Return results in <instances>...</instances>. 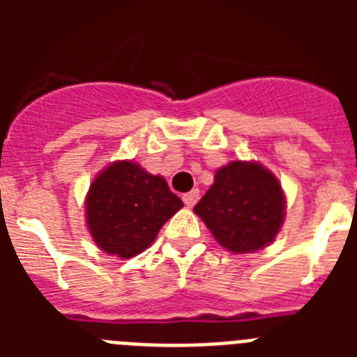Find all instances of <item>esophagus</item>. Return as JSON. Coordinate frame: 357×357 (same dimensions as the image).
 Listing matches in <instances>:
<instances>
[{
  "mask_svg": "<svg viewBox=\"0 0 357 357\" xmlns=\"http://www.w3.org/2000/svg\"><path fill=\"white\" fill-rule=\"evenodd\" d=\"M198 198H200V191H198V189H193V191L185 193L184 197H182V200H184V204L188 207H193L198 202Z\"/></svg>",
  "mask_w": 357,
  "mask_h": 357,
  "instance_id": "esophagus-1",
  "label": "esophagus"
}]
</instances>
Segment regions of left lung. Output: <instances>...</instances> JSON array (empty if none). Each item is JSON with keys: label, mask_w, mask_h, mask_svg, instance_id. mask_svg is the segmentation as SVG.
Instances as JSON below:
<instances>
[{"label": "left lung", "mask_w": 357, "mask_h": 357, "mask_svg": "<svg viewBox=\"0 0 357 357\" xmlns=\"http://www.w3.org/2000/svg\"><path fill=\"white\" fill-rule=\"evenodd\" d=\"M195 213L222 247L247 254L273 241L284 220V195L263 166L234 160L218 169Z\"/></svg>", "instance_id": "1"}]
</instances>
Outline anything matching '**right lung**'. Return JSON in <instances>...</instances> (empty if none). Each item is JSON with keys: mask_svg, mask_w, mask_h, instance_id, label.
Masks as SVG:
<instances>
[{"mask_svg": "<svg viewBox=\"0 0 357 357\" xmlns=\"http://www.w3.org/2000/svg\"><path fill=\"white\" fill-rule=\"evenodd\" d=\"M184 206L159 175L121 160L94 178L87 195V225L102 250L123 259L146 250L160 227Z\"/></svg>", "mask_w": 357, "mask_h": 357, "instance_id": "1", "label": "right lung"}]
</instances>
